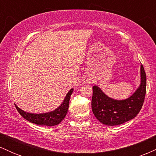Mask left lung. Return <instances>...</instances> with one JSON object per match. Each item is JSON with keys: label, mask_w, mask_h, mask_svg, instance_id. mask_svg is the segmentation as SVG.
<instances>
[{"label": "left lung", "mask_w": 156, "mask_h": 156, "mask_svg": "<svg viewBox=\"0 0 156 156\" xmlns=\"http://www.w3.org/2000/svg\"><path fill=\"white\" fill-rule=\"evenodd\" d=\"M147 78L144 67L141 64V84L128 99L116 101L108 98L97 86L92 87V109L94 115L101 123L118 125L136 117L140 112L146 94Z\"/></svg>", "instance_id": "obj_1"}]
</instances>
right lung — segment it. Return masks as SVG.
<instances>
[{
    "mask_svg": "<svg viewBox=\"0 0 156 156\" xmlns=\"http://www.w3.org/2000/svg\"><path fill=\"white\" fill-rule=\"evenodd\" d=\"M73 92V89H71L66 95L64 101L58 108L51 112L44 113V114H31L21 110L15 105L17 112L26 120L38 125H47V126H54L62 122L67 114L70 96Z\"/></svg>",
    "mask_w": 156,
    "mask_h": 156,
    "instance_id": "1",
    "label": "right lung"
}]
</instances>
